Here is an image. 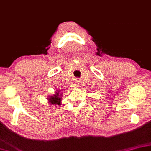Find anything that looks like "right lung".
<instances>
[{
  "label": "right lung",
  "mask_w": 151,
  "mask_h": 151,
  "mask_svg": "<svg viewBox=\"0 0 151 151\" xmlns=\"http://www.w3.org/2000/svg\"><path fill=\"white\" fill-rule=\"evenodd\" d=\"M61 90H58L56 91V93L48 96L47 100L48 103L50 105H55V106H61L62 101V92H60ZM57 107V106H56Z\"/></svg>",
  "instance_id": "obj_1"
}]
</instances>
